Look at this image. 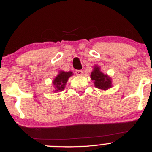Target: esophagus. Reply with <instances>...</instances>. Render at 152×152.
Segmentation results:
<instances>
[{
  "label": "esophagus",
  "instance_id": "34e87169",
  "mask_svg": "<svg viewBox=\"0 0 152 152\" xmlns=\"http://www.w3.org/2000/svg\"><path fill=\"white\" fill-rule=\"evenodd\" d=\"M76 74L77 75V76H81V75H83V71L82 70L76 71Z\"/></svg>",
  "mask_w": 152,
  "mask_h": 152
}]
</instances>
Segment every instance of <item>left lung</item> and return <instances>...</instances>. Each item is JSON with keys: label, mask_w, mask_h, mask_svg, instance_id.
<instances>
[{"label": "left lung", "mask_w": 152, "mask_h": 152, "mask_svg": "<svg viewBox=\"0 0 152 152\" xmlns=\"http://www.w3.org/2000/svg\"><path fill=\"white\" fill-rule=\"evenodd\" d=\"M91 78L94 81V86L99 89L107 90L112 86L111 78L108 75L103 74L97 66H94V71L91 74Z\"/></svg>", "instance_id": "left-lung-1"}]
</instances>
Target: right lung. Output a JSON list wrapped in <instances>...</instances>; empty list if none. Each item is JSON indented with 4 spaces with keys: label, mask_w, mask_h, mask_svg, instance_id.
Here are the masks:
<instances>
[{
    "label": "right lung",
    "mask_w": 152,
    "mask_h": 152,
    "mask_svg": "<svg viewBox=\"0 0 152 152\" xmlns=\"http://www.w3.org/2000/svg\"><path fill=\"white\" fill-rule=\"evenodd\" d=\"M73 75V73L71 71L69 72H65L64 71H59V74L57 75V76L54 78L53 81V84L55 87V91H63L65 88L66 82L68 81V79Z\"/></svg>",
    "instance_id": "obj_1"
}]
</instances>
